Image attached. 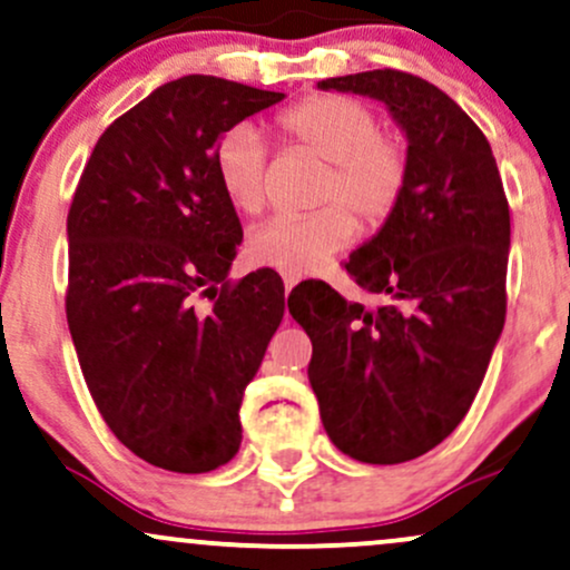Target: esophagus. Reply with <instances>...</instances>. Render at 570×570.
Returning a JSON list of instances; mask_svg holds the SVG:
<instances>
[{
    "label": "esophagus",
    "mask_w": 570,
    "mask_h": 570,
    "mask_svg": "<svg viewBox=\"0 0 570 570\" xmlns=\"http://www.w3.org/2000/svg\"><path fill=\"white\" fill-rule=\"evenodd\" d=\"M294 286H297V278H284V289L292 292Z\"/></svg>",
    "instance_id": "esophagus-1"
}]
</instances>
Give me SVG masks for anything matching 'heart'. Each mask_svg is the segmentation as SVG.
<instances>
[{
	"label": "heart",
	"mask_w": 570,
	"mask_h": 570,
	"mask_svg": "<svg viewBox=\"0 0 570 570\" xmlns=\"http://www.w3.org/2000/svg\"><path fill=\"white\" fill-rule=\"evenodd\" d=\"M278 128L307 153L330 163L318 203L307 217H276L248 233L246 254L254 265L299 278L318 273L356 235L354 217L367 227L383 225L407 181V158L381 134V120L351 96H313L281 112ZM267 141L252 122H238L214 153L217 179L238 212L257 214L265 203Z\"/></svg>",
	"instance_id": "heart-1"
}]
</instances>
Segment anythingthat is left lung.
Wrapping results in <instances>:
<instances>
[{
  "label": "left lung",
  "mask_w": 570,
  "mask_h": 570,
  "mask_svg": "<svg viewBox=\"0 0 570 570\" xmlns=\"http://www.w3.org/2000/svg\"><path fill=\"white\" fill-rule=\"evenodd\" d=\"M318 90L381 101L407 139V181L345 271L383 303L318 281L289 294L313 343L307 381L340 453L404 463L472 407L507 316L509 203L490 144L436 85L394 69L330 77Z\"/></svg>",
  "instance_id": "left-lung-1"
}]
</instances>
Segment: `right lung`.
<instances>
[{
    "mask_svg": "<svg viewBox=\"0 0 570 570\" xmlns=\"http://www.w3.org/2000/svg\"><path fill=\"white\" fill-rule=\"evenodd\" d=\"M278 101L212 75L160 85L104 130L71 200L67 322L85 383L117 440L168 472L238 453L244 391L284 318L267 267L227 284L244 230L214 168L222 136Z\"/></svg>",
    "mask_w": 570,
    "mask_h": 570,
    "instance_id": "1",
    "label": "right lung"
}]
</instances>
